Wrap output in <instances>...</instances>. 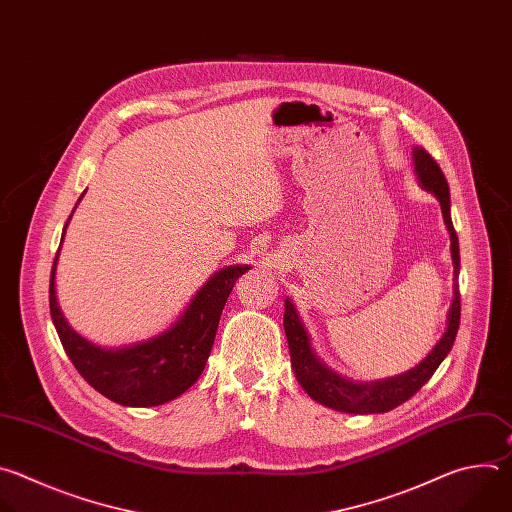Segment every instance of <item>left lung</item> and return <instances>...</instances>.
Here are the masks:
<instances>
[{"label": "left lung", "mask_w": 512, "mask_h": 512, "mask_svg": "<svg viewBox=\"0 0 512 512\" xmlns=\"http://www.w3.org/2000/svg\"><path fill=\"white\" fill-rule=\"evenodd\" d=\"M414 169L420 179V185L426 191H432L436 199L440 201L444 224L450 234V252L454 262V298L448 311L446 331L442 339L436 343V347L428 353L426 359H422L414 369L405 371L395 377L359 383L349 381L341 375H337L333 369H329L313 351L311 337L306 333L296 306L290 298L284 300V333L290 349V363L294 369V375L302 389L309 393L315 401L333 407L337 412L345 414H383L393 410V407L401 405L403 401L410 399L416 391L424 387V383L434 375V371L440 367V363L450 353L458 327H460V290H458V274H460V248H458V236L452 224L450 216V187L448 181L436 163V159L424 149L414 147Z\"/></svg>", "instance_id": "8db88e82"}]
</instances>
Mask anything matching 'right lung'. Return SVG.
Here are the masks:
<instances>
[{
    "label": "right lung",
    "instance_id": "add662e5",
    "mask_svg": "<svg viewBox=\"0 0 512 512\" xmlns=\"http://www.w3.org/2000/svg\"><path fill=\"white\" fill-rule=\"evenodd\" d=\"M58 254L50 274V315L62 347L78 373L98 393L129 407L167 403L197 381L210 357L224 304L236 280L250 270L248 264H236L216 272L197 290L183 315L161 335L121 349H102L80 337L60 311L56 298Z\"/></svg>",
    "mask_w": 512,
    "mask_h": 512
}]
</instances>
